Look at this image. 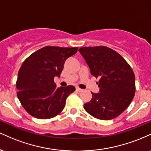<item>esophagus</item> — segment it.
I'll return each mask as SVG.
<instances>
[{"label": "esophagus", "instance_id": "34e87169", "mask_svg": "<svg viewBox=\"0 0 151 151\" xmlns=\"http://www.w3.org/2000/svg\"><path fill=\"white\" fill-rule=\"evenodd\" d=\"M82 90H83V89H80V88L76 87V91H82Z\"/></svg>", "mask_w": 151, "mask_h": 151}]
</instances>
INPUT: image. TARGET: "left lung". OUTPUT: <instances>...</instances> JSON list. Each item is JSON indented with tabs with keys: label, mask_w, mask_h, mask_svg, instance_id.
Instances as JSON below:
<instances>
[{
	"label": "left lung",
	"mask_w": 151,
	"mask_h": 151,
	"mask_svg": "<svg viewBox=\"0 0 151 151\" xmlns=\"http://www.w3.org/2000/svg\"><path fill=\"white\" fill-rule=\"evenodd\" d=\"M91 74L99 80V92L84 105L90 115L101 120L119 116L132 101L136 91L135 74L129 64L115 50L106 46L79 50Z\"/></svg>",
	"instance_id": "left-lung-1"
}]
</instances>
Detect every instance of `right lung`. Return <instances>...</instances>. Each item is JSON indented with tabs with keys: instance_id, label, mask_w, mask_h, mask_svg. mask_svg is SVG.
I'll use <instances>...</instances> for the list:
<instances>
[{
	"instance_id": "obj_1",
	"label": "right lung",
	"mask_w": 151,
	"mask_h": 151,
	"mask_svg": "<svg viewBox=\"0 0 151 151\" xmlns=\"http://www.w3.org/2000/svg\"><path fill=\"white\" fill-rule=\"evenodd\" d=\"M78 47L46 46L22 62L16 81L17 96L25 110L33 117L48 119L65 108L66 99L75 91L74 86L58 88L54 81L60 77L67 58Z\"/></svg>"
}]
</instances>
